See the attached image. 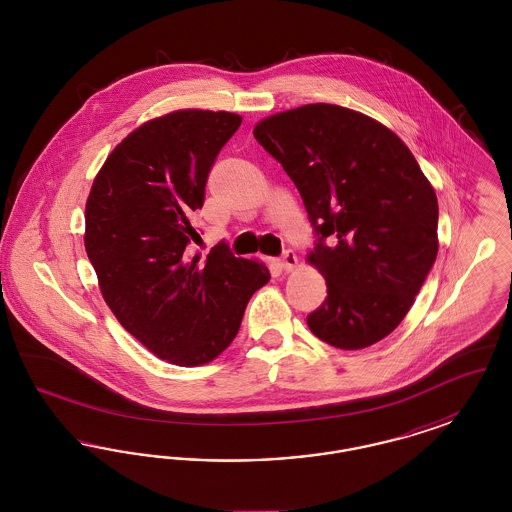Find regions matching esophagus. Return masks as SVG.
<instances>
[{"label":"esophagus","mask_w":512,"mask_h":512,"mask_svg":"<svg viewBox=\"0 0 512 512\" xmlns=\"http://www.w3.org/2000/svg\"><path fill=\"white\" fill-rule=\"evenodd\" d=\"M282 267H284V270H292L295 265H297V255H295V251H292V249H286L284 253H282Z\"/></svg>","instance_id":"1"}]
</instances>
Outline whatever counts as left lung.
I'll list each match as a JSON object with an SVG mask.
<instances>
[{
  "label": "left lung",
  "instance_id": "obj_1",
  "mask_svg": "<svg viewBox=\"0 0 512 512\" xmlns=\"http://www.w3.org/2000/svg\"><path fill=\"white\" fill-rule=\"evenodd\" d=\"M292 178L315 230L309 261L328 295L307 324L338 349L384 340L409 313L438 257V197L390 128L311 103L253 130Z\"/></svg>",
  "mask_w": 512,
  "mask_h": 512
}]
</instances>
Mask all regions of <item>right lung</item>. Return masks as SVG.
<instances>
[{"instance_id": "1", "label": "right lung", "mask_w": 512, "mask_h": 512, "mask_svg": "<svg viewBox=\"0 0 512 512\" xmlns=\"http://www.w3.org/2000/svg\"><path fill=\"white\" fill-rule=\"evenodd\" d=\"M242 117L176 111L128 134L101 167L86 203L88 259L105 303L159 359L205 365L236 338L247 301L268 268L215 245L192 257L190 217Z\"/></svg>"}]
</instances>
